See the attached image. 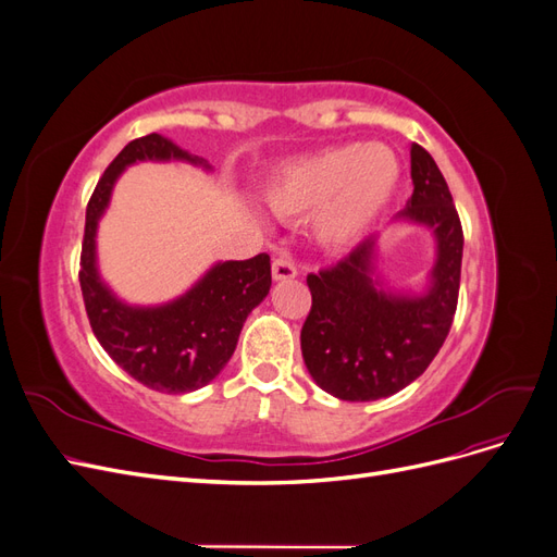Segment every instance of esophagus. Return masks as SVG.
<instances>
[{
    "mask_svg": "<svg viewBox=\"0 0 557 557\" xmlns=\"http://www.w3.org/2000/svg\"><path fill=\"white\" fill-rule=\"evenodd\" d=\"M272 276L274 281H290L297 276V267L290 258H274L272 262Z\"/></svg>",
    "mask_w": 557,
    "mask_h": 557,
    "instance_id": "1",
    "label": "esophagus"
}]
</instances>
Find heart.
Masks as SVG:
<instances>
[{
  "mask_svg": "<svg viewBox=\"0 0 557 557\" xmlns=\"http://www.w3.org/2000/svg\"><path fill=\"white\" fill-rule=\"evenodd\" d=\"M401 162L385 144H339L283 162L269 176L264 197L285 218L311 215L320 246L358 244L391 207Z\"/></svg>",
  "mask_w": 557,
  "mask_h": 557,
  "instance_id": "heart-1",
  "label": "heart"
}]
</instances>
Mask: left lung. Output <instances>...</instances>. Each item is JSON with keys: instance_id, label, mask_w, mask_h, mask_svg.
Returning a JSON list of instances; mask_svg holds the SVG:
<instances>
[{"instance_id": "obj_1", "label": "left lung", "mask_w": 557, "mask_h": 557, "mask_svg": "<svg viewBox=\"0 0 557 557\" xmlns=\"http://www.w3.org/2000/svg\"><path fill=\"white\" fill-rule=\"evenodd\" d=\"M413 195L397 221L432 230L436 260L423 295L383 288L374 274L376 242L367 237L344 260L309 274L311 311L301 356L313 381L346 401L391 397L425 372L444 346L458 309L462 225L446 178L423 146L411 144Z\"/></svg>"}]
</instances>
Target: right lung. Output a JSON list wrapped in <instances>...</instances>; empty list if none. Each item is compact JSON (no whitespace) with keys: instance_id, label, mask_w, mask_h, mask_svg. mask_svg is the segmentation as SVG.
I'll return each instance as SVG.
<instances>
[{"instance_id":"add662e5","label":"right lung","mask_w":557,"mask_h":557,"mask_svg":"<svg viewBox=\"0 0 557 557\" xmlns=\"http://www.w3.org/2000/svg\"><path fill=\"white\" fill-rule=\"evenodd\" d=\"M144 160H183L211 170L162 134L129 141L107 166L86 209L81 250V293L90 327L111 360L150 391L193 393L211 383L237 348L248 313L267 297L272 264L267 252L250 260L213 264L193 288L160 307H129L117 299L97 272V223L125 166Z\"/></svg>"}]
</instances>
